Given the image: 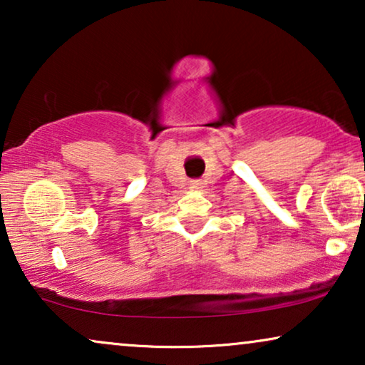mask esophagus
<instances>
[{"label": "esophagus", "instance_id": "1", "mask_svg": "<svg viewBox=\"0 0 365 365\" xmlns=\"http://www.w3.org/2000/svg\"><path fill=\"white\" fill-rule=\"evenodd\" d=\"M202 182H199V181H191V189H201L202 186H201Z\"/></svg>", "mask_w": 365, "mask_h": 365}]
</instances>
